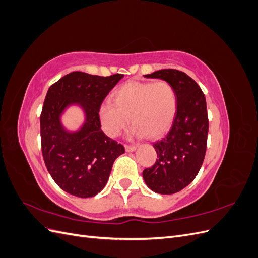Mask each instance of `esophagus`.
Listing matches in <instances>:
<instances>
[{
	"mask_svg": "<svg viewBox=\"0 0 258 258\" xmlns=\"http://www.w3.org/2000/svg\"><path fill=\"white\" fill-rule=\"evenodd\" d=\"M124 150H126V152H135L137 150V145H126L124 146Z\"/></svg>",
	"mask_w": 258,
	"mask_h": 258,
	"instance_id": "34e87169",
	"label": "esophagus"
}]
</instances>
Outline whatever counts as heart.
<instances>
[{"label":"heart","mask_w":258,"mask_h":258,"mask_svg":"<svg viewBox=\"0 0 258 258\" xmlns=\"http://www.w3.org/2000/svg\"><path fill=\"white\" fill-rule=\"evenodd\" d=\"M177 111V96L168 82H137L121 85L114 92V102L101 104L99 118L105 134L118 136L128 126L130 137L158 138L172 124Z\"/></svg>","instance_id":"heart-1"}]
</instances>
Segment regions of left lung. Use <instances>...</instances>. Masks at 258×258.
Returning <instances> with one entry per match:
<instances>
[{
	"label": "left lung",
	"mask_w": 258,
	"mask_h": 258,
	"mask_svg": "<svg viewBox=\"0 0 258 258\" xmlns=\"http://www.w3.org/2000/svg\"><path fill=\"white\" fill-rule=\"evenodd\" d=\"M144 77L170 83L177 96L172 126L153 145L157 160L143 171L148 188L161 195L175 194L194 181L205 159L209 131L206 97L198 84L178 70H159Z\"/></svg>",
	"instance_id": "1"
}]
</instances>
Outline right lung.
Segmentation results:
<instances>
[{
  "mask_svg": "<svg viewBox=\"0 0 258 258\" xmlns=\"http://www.w3.org/2000/svg\"><path fill=\"white\" fill-rule=\"evenodd\" d=\"M122 77L72 72L47 91L40 118L43 158L53 181L70 195H98L108 181L115 159L124 153L121 144L101 130L99 118L104 98ZM71 106L84 113V122L76 131L67 130L60 121Z\"/></svg>",
  "mask_w": 258,
  "mask_h": 258,
  "instance_id": "1",
  "label": "right lung"
}]
</instances>
